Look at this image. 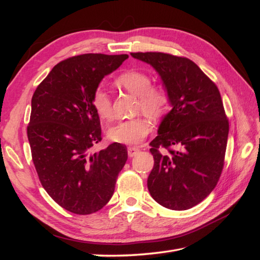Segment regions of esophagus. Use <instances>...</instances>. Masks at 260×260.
I'll return each instance as SVG.
<instances>
[{"mask_svg": "<svg viewBox=\"0 0 260 260\" xmlns=\"http://www.w3.org/2000/svg\"><path fill=\"white\" fill-rule=\"evenodd\" d=\"M140 152V148L139 147H135V146H133V147H128V150H127V153H128V156L129 157H133V156H135L137 153Z\"/></svg>", "mask_w": 260, "mask_h": 260, "instance_id": "esophagus-1", "label": "esophagus"}]
</instances>
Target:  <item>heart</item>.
Returning a JSON list of instances; mask_svg holds the SVG:
<instances>
[{
    "label": "heart",
    "mask_w": 260,
    "mask_h": 260,
    "mask_svg": "<svg viewBox=\"0 0 260 260\" xmlns=\"http://www.w3.org/2000/svg\"><path fill=\"white\" fill-rule=\"evenodd\" d=\"M115 85L121 89L133 92L139 97L136 110H143L153 118H158L167 112L170 105V95L162 86H152V78L145 73L128 70L121 73L115 79ZM92 107L99 117L112 120L114 117L113 102L109 92L99 87L93 91ZM152 128L151 123L143 116L124 119L109 129L108 134L113 141L121 144L133 145L144 139Z\"/></svg>",
    "instance_id": "heart-1"
}]
</instances>
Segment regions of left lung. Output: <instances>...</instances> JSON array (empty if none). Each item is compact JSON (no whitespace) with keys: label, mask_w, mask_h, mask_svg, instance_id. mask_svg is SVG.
<instances>
[{"label":"left lung","mask_w":260,"mask_h":260,"mask_svg":"<svg viewBox=\"0 0 260 260\" xmlns=\"http://www.w3.org/2000/svg\"><path fill=\"white\" fill-rule=\"evenodd\" d=\"M131 54L157 71L172 105L150 143L154 167L148 191L165 208L187 210L212 192L222 172L229 120L221 96L190 59L164 52Z\"/></svg>","instance_id":"8db88e82"}]
</instances>
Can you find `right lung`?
I'll list each match as a JSON object with an SVG mask.
<instances>
[{
    "label": "right lung",
    "instance_id": "obj_1",
    "mask_svg": "<svg viewBox=\"0 0 260 260\" xmlns=\"http://www.w3.org/2000/svg\"><path fill=\"white\" fill-rule=\"evenodd\" d=\"M127 54L85 53L54 66L33 93L26 133L42 186L60 207L90 214L106 206L127 161L120 143L92 152L103 140L91 98Z\"/></svg>",
    "mask_w": 260,
    "mask_h": 260
}]
</instances>
